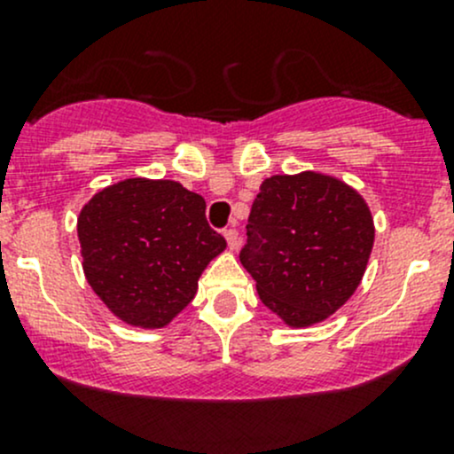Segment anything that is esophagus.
Here are the masks:
<instances>
[{
    "label": "esophagus",
    "instance_id": "1",
    "mask_svg": "<svg viewBox=\"0 0 454 454\" xmlns=\"http://www.w3.org/2000/svg\"><path fill=\"white\" fill-rule=\"evenodd\" d=\"M223 237H226L228 250H232V253H235L237 246H239V232H237L235 228H228V231H223Z\"/></svg>",
    "mask_w": 454,
    "mask_h": 454
}]
</instances>
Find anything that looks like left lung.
I'll use <instances>...</instances> for the list:
<instances>
[{"label": "left lung", "instance_id": "left-lung-1", "mask_svg": "<svg viewBox=\"0 0 454 454\" xmlns=\"http://www.w3.org/2000/svg\"><path fill=\"white\" fill-rule=\"evenodd\" d=\"M239 259L259 299L287 327H312L358 290L375 226L363 195L333 176L301 171L261 182Z\"/></svg>", "mask_w": 454, "mask_h": 454}]
</instances>
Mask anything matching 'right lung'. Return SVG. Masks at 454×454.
Here are the masks:
<instances>
[{
  "label": "right lung",
  "instance_id": "right-lung-1",
  "mask_svg": "<svg viewBox=\"0 0 454 454\" xmlns=\"http://www.w3.org/2000/svg\"><path fill=\"white\" fill-rule=\"evenodd\" d=\"M83 272L122 323L162 329L198 294L226 239L206 222V201L176 180L129 177L105 186L76 219Z\"/></svg>",
  "mask_w": 454,
  "mask_h": 454
}]
</instances>
